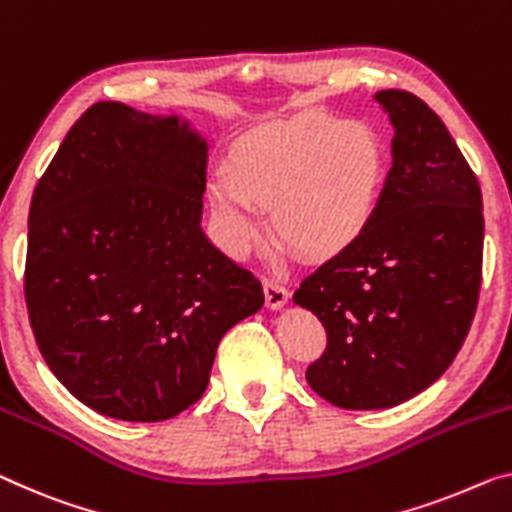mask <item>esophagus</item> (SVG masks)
<instances>
[{
  "mask_svg": "<svg viewBox=\"0 0 512 512\" xmlns=\"http://www.w3.org/2000/svg\"><path fill=\"white\" fill-rule=\"evenodd\" d=\"M263 290H265V304H267V309L277 311V309H281L283 304L288 302V288L281 286L279 281L265 279V281H263Z\"/></svg>",
  "mask_w": 512,
  "mask_h": 512,
  "instance_id": "obj_1",
  "label": "esophagus"
}]
</instances>
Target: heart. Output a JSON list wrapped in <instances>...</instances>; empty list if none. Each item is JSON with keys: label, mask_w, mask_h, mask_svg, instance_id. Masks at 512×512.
<instances>
[{"label": "heart", "mask_w": 512, "mask_h": 512, "mask_svg": "<svg viewBox=\"0 0 512 512\" xmlns=\"http://www.w3.org/2000/svg\"><path fill=\"white\" fill-rule=\"evenodd\" d=\"M387 148L373 125L302 112L242 135L233 160L206 180L217 238L242 256L267 233L263 208L281 240L306 258L341 254L371 226Z\"/></svg>", "instance_id": "b5f03b06"}]
</instances>
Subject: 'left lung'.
I'll list each match as a JSON object with an SVG mask.
<instances>
[{"mask_svg": "<svg viewBox=\"0 0 512 512\" xmlns=\"http://www.w3.org/2000/svg\"><path fill=\"white\" fill-rule=\"evenodd\" d=\"M373 98L393 125L373 222L293 295L327 332L306 382L343 410L396 407L439 380L465 343L481 290L474 171L421 98L398 89Z\"/></svg>", "mask_w": 512, "mask_h": 512, "instance_id": "obj_1", "label": "left lung"}]
</instances>
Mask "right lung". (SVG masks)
<instances>
[{
  "instance_id": "add662e5",
  "label": "right lung",
  "mask_w": 512,
  "mask_h": 512,
  "mask_svg": "<svg viewBox=\"0 0 512 512\" xmlns=\"http://www.w3.org/2000/svg\"><path fill=\"white\" fill-rule=\"evenodd\" d=\"M208 141L178 116L96 102L29 208L25 297L38 350L86 407L153 423L194 405L217 345L263 306L201 229Z\"/></svg>"
}]
</instances>
